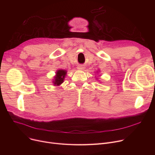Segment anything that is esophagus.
<instances>
[{"mask_svg": "<svg viewBox=\"0 0 155 155\" xmlns=\"http://www.w3.org/2000/svg\"><path fill=\"white\" fill-rule=\"evenodd\" d=\"M78 68L80 69V70H82V69H84V67H82V66H79V67H78Z\"/></svg>", "mask_w": 155, "mask_h": 155, "instance_id": "1", "label": "esophagus"}]
</instances>
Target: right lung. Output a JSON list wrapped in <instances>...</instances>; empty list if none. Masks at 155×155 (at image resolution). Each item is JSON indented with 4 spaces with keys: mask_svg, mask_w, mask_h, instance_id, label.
I'll list each match as a JSON object with an SVG mask.
<instances>
[{
    "mask_svg": "<svg viewBox=\"0 0 155 155\" xmlns=\"http://www.w3.org/2000/svg\"><path fill=\"white\" fill-rule=\"evenodd\" d=\"M67 71L66 70H59L56 72V76L55 77L54 81H53V83L56 85H60L63 82V80L64 76L66 75Z\"/></svg>",
    "mask_w": 155,
    "mask_h": 155,
    "instance_id": "right-lung-1",
    "label": "right lung"
}]
</instances>
